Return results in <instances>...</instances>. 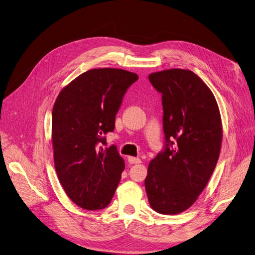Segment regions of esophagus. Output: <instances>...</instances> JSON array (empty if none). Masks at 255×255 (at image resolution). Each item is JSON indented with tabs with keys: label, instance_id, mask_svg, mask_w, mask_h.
I'll return each mask as SVG.
<instances>
[{
	"label": "esophagus",
	"instance_id": "obj_1",
	"mask_svg": "<svg viewBox=\"0 0 255 255\" xmlns=\"http://www.w3.org/2000/svg\"><path fill=\"white\" fill-rule=\"evenodd\" d=\"M128 162L132 163V164H138V163H141V160L139 158H135V157H128Z\"/></svg>",
	"mask_w": 255,
	"mask_h": 255
}]
</instances>
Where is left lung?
<instances>
[{"mask_svg": "<svg viewBox=\"0 0 255 255\" xmlns=\"http://www.w3.org/2000/svg\"><path fill=\"white\" fill-rule=\"evenodd\" d=\"M148 79L162 95L165 141L149 163L147 197L158 213H182L206 187L219 160V106L206 83L190 70L169 69Z\"/></svg>", "mask_w": 255, "mask_h": 255, "instance_id": "8db88e82", "label": "left lung"}]
</instances>
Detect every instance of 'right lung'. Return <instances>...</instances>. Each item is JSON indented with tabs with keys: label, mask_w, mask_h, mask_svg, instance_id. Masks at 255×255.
I'll use <instances>...</instances> for the list:
<instances>
[{
	"label": "right lung",
	"mask_w": 255,
	"mask_h": 255,
	"mask_svg": "<svg viewBox=\"0 0 255 255\" xmlns=\"http://www.w3.org/2000/svg\"><path fill=\"white\" fill-rule=\"evenodd\" d=\"M137 74L114 68L86 71L59 93L52 113L54 162L66 194L79 207L102 210L119 185L124 161L104 149L116 115Z\"/></svg>",
	"instance_id": "right-lung-1"
}]
</instances>
